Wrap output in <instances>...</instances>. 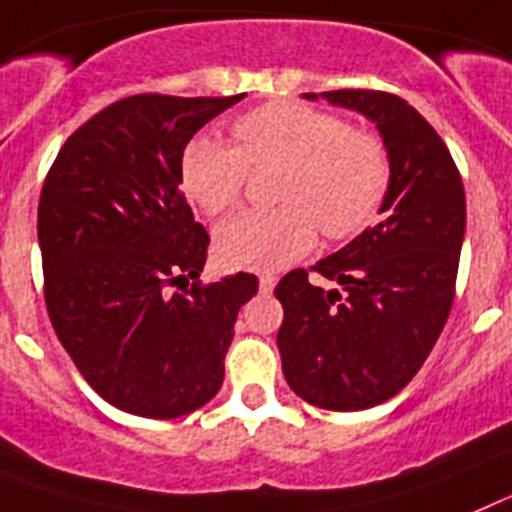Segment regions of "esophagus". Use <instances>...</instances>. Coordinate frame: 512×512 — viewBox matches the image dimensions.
<instances>
[{"instance_id": "1", "label": "esophagus", "mask_w": 512, "mask_h": 512, "mask_svg": "<svg viewBox=\"0 0 512 512\" xmlns=\"http://www.w3.org/2000/svg\"><path fill=\"white\" fill-rule=\"evenodd\" d=\"M275 283H278V278H275V275H270V273L260 275V291L262 293H273Z\"/></svg>"}]
</instances>
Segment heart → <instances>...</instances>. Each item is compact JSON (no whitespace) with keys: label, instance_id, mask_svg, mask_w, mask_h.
Here are the masks:
<instances>
[{"label":"heart","instance_id":"heart-1","mask_svg":"<svg viewBox=\"0 0 512 512\" xmlns=\"http://www.w3.org/2000/svg\"><path fill=\"white\" fill-rule=\"evenodd\" d=\"M234 146L193 139L182 151L180 180L190 201L219 216L242 195L250 167H278L265 211H242L216 231L226 268L278 270L324 237L342 239L373 219L389 182L386 151L373 133L348 128L322 110L275 102L234 121Z\"/></svg>","mask_w":512,"mask_h":512}]
</instances>
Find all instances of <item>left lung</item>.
<instances>
[{"label":"left lung","mask_w":512,"mask_h":512,"mask_svg":"<svg viewBox=\"0 0 512 512\" xmlns=\"http://www.w3.org/2000/svg\"><path fill=\"white\" fill-rule=\"evenodd\" d=\"M376 126L389 159L381 219L311 270L342 286H311L293 270L275 286L283 376L301 399L335 412L368 410L410 384L453 304L466 198L461 175L407 100L389 92H309Z\"/></svg>","instance_id":"obj_1"}]
</instances>
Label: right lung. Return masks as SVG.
Here are the masks:
<instances>
[{"instance_id": "1", "label": "right lung", "mask_w": 512, "mask_h": 512, "mask_svg": "<svg viewBox=\"0 0 512 512\" xmlns=\"http://www.w3.org/2000/svg\"><path fill=\"white\" fill-rule=\"evenodd\" d=\"M242 97L113 102L71 133L43 182L48 317L87 384L131 415L170 420L211 402L257 293L250 273L198 286L211 239L180 193L188 141Z\"/></svg>"}]
</instances>
